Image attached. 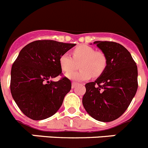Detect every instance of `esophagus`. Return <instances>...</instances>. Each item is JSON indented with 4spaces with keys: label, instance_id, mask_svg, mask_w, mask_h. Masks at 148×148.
<instances>
[{
    "label": "esophagus",
    "instance_id": "34e87169",
    "mask_svg": "<svg viewBox=\"0 0 148 148\" xmlns=\"http://www.w3.org/2000/svg\"><path fill=\"white\" fill-rule=\"evenodd\" d=\"M77 85H78V84L75 83V82H73V83H72V88H73V89H74V88H75Z\"/></svg>",
    "mask_w": 148,
    "mask_h": 148
}]
</instances>
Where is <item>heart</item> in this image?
<instances>
[{"mask_svg":"<svg viewBox=\"0 0 148 148\" xmlns=\"http://www.w3.org/2000/svg\"><path fill=\"white\" fill-rule=\"evenodd\" d=\"M73 57L64 53L59 57V65L62 70L67 73V77L75 81H86L92 77L101 76L108 64L106 56L102 51H96L95 48L86 45H80L72 51ZM79 63L81 70L70 72L77 67ZM70 73H69V72Z\"/></svg>","mask_w":148,"mask_h":148,"instance_id":"b5f03b06","label":"heart"}]
</instances>
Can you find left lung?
Segmentation results:
<instances>
[{
    "label": "left lung",
    "instance_id": "obj_1",
    "mask_svg": "<svg viewBox=\"0 0 148 148\" xmlns=\"http://www.w3.org/2000/svg\"><path fill=\"white\" fill-rule=\"evenodd\" d=\"M106 54L108 64L94 82L86 84L82 99L85 110L101 122L119 118L129 106L138 88V70L129 51L114 42L95 41Z\"/></svg>",
    "mask_w": 148,
    "mask_h": 148
}]
</instances>
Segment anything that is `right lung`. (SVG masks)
<instances>
[{
  "label": "right lung",
  "instance_id": "1",
  "mask_svg": "<svg viewBox=\"0 0 148 148\" xmlns=\"http://www.w3.org/2000/svg\"><path fill=\"white\" fill-rule=\"evenodd\" d=\"M75 45L54 40H36L20 51L12 64L10 89L21 112L34 120L48 118L59 109L71 89L67 77L62 75L59 57Z\"/></svg>",
  "mask_w": 148,
  "mask_h": 148
}]
</instances>
